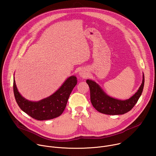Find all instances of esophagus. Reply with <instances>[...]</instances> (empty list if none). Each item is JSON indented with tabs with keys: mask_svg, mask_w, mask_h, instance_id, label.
I'll return each instance as SVG.
<instances>
[{
	"mask_svg": "<svg viewBox=\"0 0 156 156\" xmlns=\"http://www.w3.org/2000/svg\"><path fill=\"white\" fill-rule=\"evenodd\" d=\"M78 75L80 76V77L83 78H85L86 77L88 76V72L87 71L84 69H81L78 73Z\"/></svg>",
	"mask_w": 156,
	"mask_h": 156,
	"instance_id": "esophagus-1",
	"label": "esophagus"
}]
</instances>
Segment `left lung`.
<instances>
[{
    "instance_id": "left-lung-1",
    "label": "left lung",
    "mask_w": 156,
    "mask_h": 156,
    "mask_svg": "<svg viewBox=\"0 0 156 156\" xmlns=\"http://www.w3.org/2000/svg\"><path fill=\"white\" fill-rule=\"evenodd\" d=\"M90 87L91 102L98 112L107 115H122L135 106L140 98L144 84V75L143 73V81L138 91L129 99L120 100L107 95L101 87L94 81L87 80Z\"/></svg>"
}]
</instances>
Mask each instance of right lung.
<instances>
[{
	"instance_id": "1",
	"label": "right lung",
	"mask_w": 156,
	"mask_h": 156,
	"mask_svg": "<svg viewBox=\"0 0 156 156\" xmlns=\"http://www.w3.org/2000/svg\"><path fill=\"white\" fill-rule=\"evenodd\" d=\"M76 84V77L73 75L69 76L50 96L39 101H31L19 93L13 76V93L18 106L24 112L36 120H46L59 117L63 113Z\"/></svg>"
}]
</instances>
